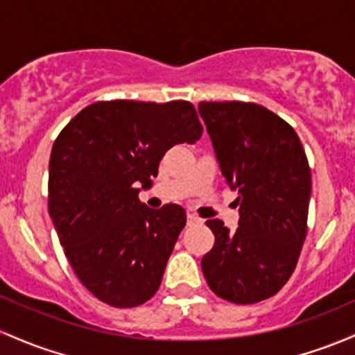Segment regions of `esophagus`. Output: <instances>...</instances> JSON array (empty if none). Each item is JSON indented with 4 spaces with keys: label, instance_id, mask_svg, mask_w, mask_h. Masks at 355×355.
Returning a JSON list of instances; mask_svg holds the SVG:
<instances>
[{
    "label": "esophagus",
    "instance_id": "1",
    "mask_svg": "<svg viewBox=\"0 0 355 355\" xmlns=\"http://www.w3.org/2000/svg\"><path fill=\"white\" fill-rule=\"evenodd\" d=\"M200 222V219L196 216V214H187V225H193V224H198Z\"/></svg>",
    "mask_w": 355,
    "mask_h": 355
}]
</instances>
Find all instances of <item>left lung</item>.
I'll list each match as a JSON object with an SVG mask.
<instances>
[{
    "label": "left lung",
    "mask_w": 355,
    "mask_h": 355,
    "mask_svg": "<svg viewBox=\"0 0 355 355\" xmlns=\"http://www.w3.org/2000/svg\"><path fill=\"white\" fill-rule=\"evenodd\" d=\"M219 168L237 192L239 225L205 222L216 243L202 258L210 290L249 305L278 293L306 237L311 175L293 128L254 103H200Z\"/></svg>",
    "instance_id": "8db88e82"
}]
</instances>
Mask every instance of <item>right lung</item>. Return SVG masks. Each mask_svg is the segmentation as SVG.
<instances>
[{
	"label": "right lung",
	"mask_w": 355,
	"mask_h": 355,
	"mask_svg": "<svg viewBox=\"0 0 355 355\" xmlns=\"http://www.w3.org/2000/svg\"><path fill=\"white\" fill-rule=\"evenodd\" d=\"M202 124L187 101H104L84 107L58 135L49 165V212L80 283L116 309L157 293L185 210L138 198L163 155L196 143Z\"/></svg>",
	"instance_id": "add662e5"
}]
</instances>
